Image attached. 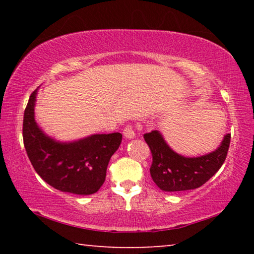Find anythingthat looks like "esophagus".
Listing matches in <instances>:
<instances>
[{"label": "esophagus", "instance_id": "1", "mask_svg": "<svg viewBox=\"0 0 254 254\" xmlns=\"http://www.w3.org/2000/svg\"><path fill=\"white\" fill-rule=\"evenodd\" d=\"M123 135L127 137V139H133L135 136V133L133 131V128L131 126H127L126 128L123 130Z\"/></svg>", "mask_w": 254, "mask_h": 254}]
</instances>
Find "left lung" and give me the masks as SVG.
<instances>
[{
	"mask_svg": "<svg viewBox=\"0 0 254 254\" xmlns=\"http://www.w3.org/2000/svg\"><path fill=\"white\" fill-rule=\"evenodd\" d=\"M144 140L152 153L150 174L154 184L165 191H184L200 187L217 173L229 151L231 134L220 147L199 157H184L171 149L157 130L145 133Z\"/></svg>",
	"mask_w": 254,
	"mask_h": 254,
	"instance_id": "obj_1",
	"label": "left lung"
}]
</instances>
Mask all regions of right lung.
<instances>
[{
    "label": "right lung",
    "instance_id": "obj_1",
    "mask_svg": "<svg viewBox=\"0 0 254 254\" xmlns=\"http://www.w3.org/2000/svg\"><path fill=\"white\" fill-rule=\"evenodd\" d=\"M37 94L38 88L30 96L23 117V143L34 170L58 190L94 194L105 182L107 165L122 142V134H92L71 142L55 140L34 120Z\"/></svg>",
    "mask_w": 254,
    "mask_h": 254
}]
</instances>
